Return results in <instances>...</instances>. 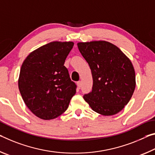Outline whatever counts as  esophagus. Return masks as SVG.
<instances>
[{
	"mask_svg": "<svg viewBox=\"0 0 155 155\" xmlns=\"http://www.w3.org/2000/svg\"><path fill=\"white\" fill-rule=\"evenodd\" d=\"M77 86H78V89H80L81 88V86H82V82L81 81H79V82H77Z\"/></svg>",
	"mask_w": 155,
	"mask_h": 155,
	"instance_id": "1",
	"label": "esophagus"
}]
</instances>
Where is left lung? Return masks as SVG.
<instances>
[{"mask_svg": "<svg viewBox=\"0 0 155 155\" xmlns=\"http://www.w3.org/2000/svg\"><path fill=\"white\" fill-rule=\"evenodd\" d=\"M92 73V91L84 99L93 110L104 116L122 110L133 96L135 72L130 60L112 43L94 40L78 43Z\"/></svg>", "mask_w": 155, "mask_h": 155, "instance_id": "1", "label": "left lung"}]
</instances>
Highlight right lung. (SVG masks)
<instances>
[{
    "label": "right lung",
    "mask_w": 155,
    "mask_h": 155,
    "mask_svg": "<svg viewBox=\"0 0 155 155\" xmlns=\"http://www.w3.org/2000/svg\"><path fill=\"white\" fill-rule=\"evenodd\" d=\"M71 41H54L28 55L20 68L18 88L32 113L44 120L64 113L76 93L64 64L72 49Z\"/></svg>",
    "instance_id": "1"
}]
</instances>
